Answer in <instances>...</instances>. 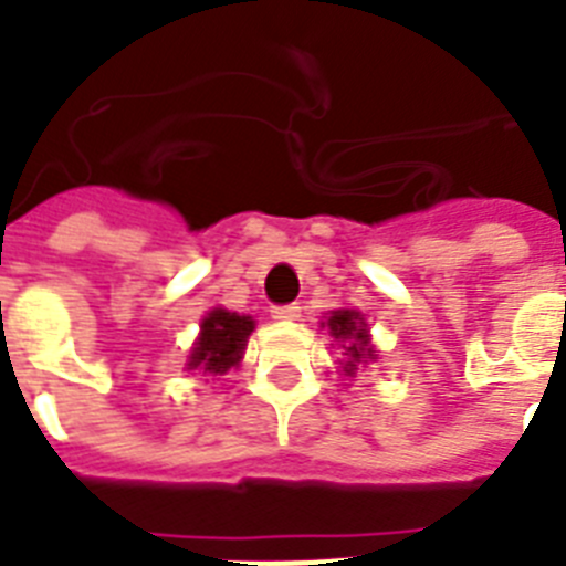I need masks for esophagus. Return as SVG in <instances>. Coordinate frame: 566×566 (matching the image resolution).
<instances>
[{
  "label": "esophagus",
  "mask_w": 566,
  "mask_h": 566,
  "mask_svg": "<svg viewBox=\"0 0 566 566\" xmlns=\"http://www.w3.org/2000/svg\"><path fill=\"white\" fill-rule=\"evenodd\" d=\"M270 314H273V319H279V323H293V319H298V314H302V307H298V305H275Z\"/></svg>",
  "instance_id": "esophagus-1"
}]
</instances>
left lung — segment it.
<instances>
[{
    "label": "left lung",
    "instance_id": "1",
    "mask_svg": "<svg viewBox=\"0 0 566 566\" xmlns=\"http://www.w3.org/2000/svg\"><path fill=\"white\" fill-rule=\"evenodd\" d=\"M323 328H328V334L339 343L343 348V375L355 378L357 366H366V363H375V346H371L369 325L363 319L360 311L355 307H339V311H331V316L323 323Z\"/></svg>",
    "mask_w": 566,
    "mask_h": 566
}]
</instances>
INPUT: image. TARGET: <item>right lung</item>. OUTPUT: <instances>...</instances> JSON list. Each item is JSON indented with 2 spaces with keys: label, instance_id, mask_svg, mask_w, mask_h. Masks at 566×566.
<instances>
[{
  "label": "right lung",
  "instance_id": "add662e5",
  "mask_svg": "<svg viewBox=\"0 0 566 566\" xmlns=\"http://www.w3.org/2000/svg\"><path fill=\"white\" fill-rule=\"evenodd\" d=\"M255 319L243 314H232L227 307H214L200 323V337H197L191 355H188L186 369H203V375H223L235 369L247 348Z\"/></svg>",
  "mask_w": 566,
  "mask_h": 566
}]
</instances>
